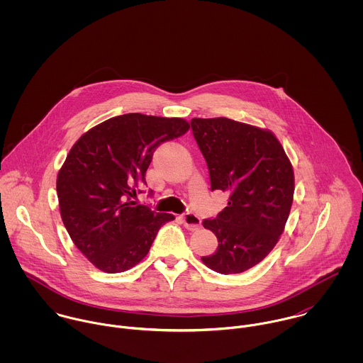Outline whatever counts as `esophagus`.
I'll return each mask as SVG.
<instances>
[{"label":"esophagus","mask_w":363,"mask_h":363,"mask_svg":"<svg viewBox=\"0 0 363 363\" xmlns=\"http://www.w3.org/2000/svg\"><path fill=\"white\" fill-rule=\"evenodd\" d=\"M182 220L184 223V226L189 229V230H197L200 226H201V219L193 213V212H187L182 216Z\"/></svg>","instance_id":"obj_1"}]
</instances>
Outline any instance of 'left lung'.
<instances>
[{"mask_svg": "<svg viewBox=\"0 0 363 363\" xmlns=\"http://www.w3.org/2000/svg\"><path fill=\"white\" fill-rule=\"evenodd\" d=\"M191 130L211 190L229 193L228 207L203 222L218 249L201 259L219 274L245 272L269 255L285 229L295 191L292 163L269 130L226 117L193 118Z\"/></svg>", "mask_w": 363, "mask_h": 363, "instance_id": "left-lung-1", "label": "left lung"}]
</instances>
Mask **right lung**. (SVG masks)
<instances>
[{
    "instance_id": "obj_1",
    "label": "right lung",
    "mask_w": 363,
    "mask_h": 363,
    "mask_svg": "<svg viewBox=\"0 0 363 363\" xmlns=\"http://www.w3.org/2000/svg\"><path fill=\"white\" fill-rule=\"evenodd\" d=\"M189 128L184 118L128 113L95 125L72 145L57 174L60 213L74 245L101 271L137 265L160 226L174 219L131 197L147 184L156 148Z\"/></svg>"
}]
</instances>
